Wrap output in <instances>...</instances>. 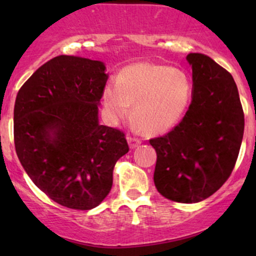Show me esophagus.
<instances>
[{"mask_svg":"<svg viewBox=\"0 0 256 256\" xmlns=\"http://www.w3.org/2000/svg\"><path fill=\"white\" fill-rule=\"evenodd\" d=\"M128 146H130V148H136V146H138L142 143V140H140V138L137 137H132V136H128Z\"/></svg>","mask_w":256,"mask_h":256,"instance_id":"obj_1","label":"esophagus"}]
</instances>
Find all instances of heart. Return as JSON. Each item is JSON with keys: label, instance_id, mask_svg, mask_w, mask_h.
Instances as JSON below:
<instances>
[{"label": "heart", "instance_id": "heart-1", "mask_svg": "<svg viewBox=\"0 0 256 256\" xmlns=\"http://www.w3.org/2000/svg\"><path fill=\"white\" fill-rule=\"evenodd\" d=\"M192 85L184 72L172 66L140 62L125 67L116 85L104 90V104L114 122L125 120L134 104V118L143 131L158 134L180 122L190 104Z\"/></svg>", "mask_w": 256, "mask_h": 256}]
</instances>
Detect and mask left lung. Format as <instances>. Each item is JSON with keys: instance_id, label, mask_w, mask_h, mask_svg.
Instances as JSON below:
<instances>
[{"instance_id": "1", "label": "left lung", "mask_w": 256, "mask_h": 256, "mask_svg": "<svg viewBox=\"0 0 256 256\" xmlns=\"http://www.w3.org/2000/svg\"><path fill=\"white\" fill-rule=\"evenodd\" d=\"M192 101L171 131L149 140L156 150L154 183L164 198L195 204L230 177L244 132V113L232 76L213 58L190 52Z\"/></svg>"}]
</instances>
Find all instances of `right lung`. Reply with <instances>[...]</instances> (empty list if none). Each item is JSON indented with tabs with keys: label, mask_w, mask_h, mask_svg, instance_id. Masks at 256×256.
I'll return each mask as SVG.
<instances>
[{
	"label": "right lung",
	"mask_w": 256,
	"mask_h": 256,
	"mask_svg": "<svg viewBox=\"0 0 256 256\" xmlns=\"http://www.w3.org/2000/svg\"><path fill=\"white\" fill-rule=\"evenodd\" d=\"M101 61L60 55L20 88L14 144L34 185L52 201L89 210L113 185V168L128 152L125 134L98 124L108 74Z\"/></svg>",
	"instance_id": "right-lung-1"
}]
</instances>
